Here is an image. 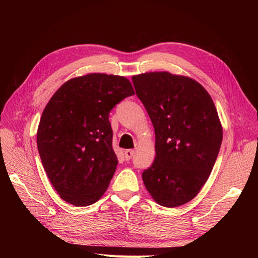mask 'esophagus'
I'll list each match as a JSON object with an SVG mask.
<instances>
[{"instance_id":"34e87169","label":"esophagus","mask_w":258,"mask_h":258,"mask_svg":"<svg viewBox=\"0 0 258 258\" xmlns=\"http://www.w3.org/2000/svg\"><path fill=\"white\" fill-rule=\"evenodd\" d=\"M134 154H135V152L132 151V150H127V151H124V153H123L124 159H126V160H130V159L132 158V156H134Z\"/></svg>"}]
</instances>
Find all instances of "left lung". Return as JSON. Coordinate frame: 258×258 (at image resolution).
I'll use <instances>...</instances> for the list:
<instances>
[{
	"label": "left lung",
	"mask_w": 258,
	"mask_h": 258,
	"mask_svg": "<svg viewBox=\"0 0 258 258\" xmlns=\"http://www.w3.org/2000/svg\"><path fill=\"white\" fill-rule=\"evenodd\" d=\"M155 129V160L142 178L154 201L166 208L195 198L213 169L223 127L212 98L191 77L167 71L132 76Z\"/></svg>",
	"instance_id": "8db88e82"
}]
</instances>
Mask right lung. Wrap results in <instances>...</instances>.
I'll return each mask as SVG.
<instances>
[{"instance_id":"add662e5","label":"right lung","mask_w":258,"mask_h":258,"mask_svg":"<svg viewBox=\"0 0 258 258\" xmlns=\"http://www.w3.org/2000/svg\"><path fill=\"white\" fill-rule=\"evenodd\" d=\"M134 95L128 79L105 73L73 77L53 93L42 113L36 142L61 199L86 207L103 196L118 163L108 114Z\"/></svg>"}]
</instances>
